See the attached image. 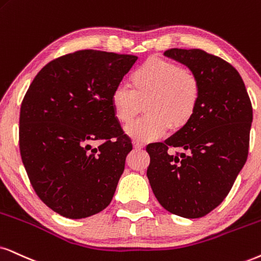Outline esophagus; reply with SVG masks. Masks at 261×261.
<instances>
[{
  "instance_id": "obj_1",
  "label": "esophagus",
  "mask_w": 261,
  "mask_h": 261,
  "mask_svg": "<svg viewBox=\"0 0 261 261\" xmlns=\"http://www.w3.org/2000/svg\"><path fill=\"white\" fill-rule=\"evenodd\" d=\"M133 146L136 150H141V149H143V148H144V144L141 143V142H137V141L133 142Z\"/></svg>"
}]
</instances>
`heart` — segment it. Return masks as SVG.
<instances>
[{"instance_id":"heart-1","label":"heart","mask_w":261,"mask_h":261,"mask_svg":"<svg viewBox=\"0 0 261 261\" xmlns=\"http://www.w3.org/2000/svg\"><path fill=\"white\" fill-rule=\"evenodd\" d=\"M133 87L120 83L113 89L111 103L121 124H128L146 106V115L125 127L137 142L159 140L171 130L178 131L193 119L201 96L195 72L176 62L151 57L134 72Z\"/></svg>"}]
</instances>
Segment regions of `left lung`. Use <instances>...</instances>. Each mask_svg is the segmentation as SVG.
I'll list each match as a JSON object with an SVG mask.
<instances>
[{"instance_id":"left-lung-1","label":"left lung","mask_w":261,"mask_h":261,"mask_svg":"<svg viewBox=\"0 0 261 261\" xmlns=\"http://www.w3.org/2000/svg\"><path fill=\"white\" fill-rule=\"evenodd\" d=\"M164 54L195 72L201 96L187 126L147 147V177L165 210L200 218L223 202L246 164L252 103L240 73L223 59L201 49L173 48ZM173 147L182 151L172 153Z\"/></svg>"}]
</instances>
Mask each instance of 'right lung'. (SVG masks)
<instances>
[{"label": "right lung", "instance_id": "add662e5", "mask_svg": "<svg viewBox=\"0 0 261 261\" xmlns=\"http://www.w3.org/2000/svg\"><path fill=\"white\" fill-rule=\"evenodd\" d=\"M137 57L78 50L44 66L26 91L19 147L30 183L62 217L94 216L111 203L133 149L111 103ZM100 141L92 148V143Z\"/></svg>", "mask_w": 261, "mask_h": 261}]
</instances>
